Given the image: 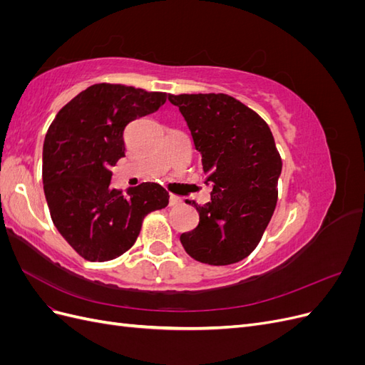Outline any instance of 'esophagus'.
Listing matches in <instances>:
<instances>
[{
    "label": "esophagus",
    "mask_w": 365,
    "mask_h": 365,
    "mask_svg": "<svg viewBox=\"0 0 365 365\" xmlns=\"http://www.w3.org/2000/svg\"><path fill=\"white\" fill-rule=\"evenodd\" d=\"M181 204V200L178 196H175V195H170L169 196V205L170 207H175V205H180Z\"/></svg>",
    "instance_id": "1"
}]
</instances>
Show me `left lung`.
Here are the masks:
<instances>
[{"instance_id": "obj_1", "label": "left lung", "mask_w": 365, "mask_h": 365, "mask_svg": "<svg viewBox=\"0 0 365 365\" xmlns=\"http://www.w3.org/2000/svg\"><path fill=\"white\" fill-rule=\"evenodd\" d=\"M201 153L212 201L195 208L200 224L180 240L201 263H237L260 242L277 204L282 158L269 126L257 113L227 94L169 96Z\"/></svg>"}]
</instances>
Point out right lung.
Here are the masks:
<instances>
[{"mask_svg":"<svg viewBox=\"0 0 365 365\" xmlns=\"http://www.w3.org/2000/svg\"><path fill=\"white\" fill-rule=\"evenodd\" d=\"M165 98V93L96 83L65 105L47 130L43 193L54 227L85 260L121 256L135 244L145 216L169 204L157 182L126 195L111 189V168L125 157V128L155 113Z\"/></svg>","mask_w":365,"mask_h":365,"instance_id":"1","label":"right lung"}]
</instances>
